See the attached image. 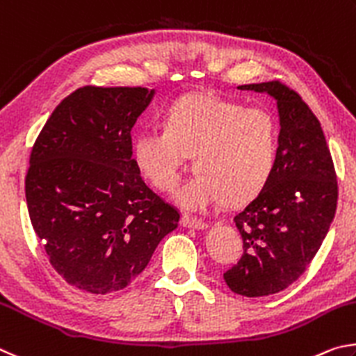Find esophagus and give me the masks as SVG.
<instances>
[{"label": "esophagus", "instance_id": "obj_1", "mask_svg": "<svg viewBox=\"0 0 356 356\" xmlns=\"http://www.w3.org/2000/svg\"><path fill=\"white\" fill-rule=\"evenodd\" d=\"M181 225L186 228H195V229H203L208 227V223L202 220V219H197L194 216H189V214H183L181 217Z\"/></svg>", "mask_w": 356, "mask_h": 356}]
</instances>
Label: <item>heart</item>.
Listing matches in <instances>:
<instances>
[{"instance_id":"b5f03b06","label":"heart","mask_w":356,"mask_h":356,"mask_svg":"<svg viewBox=\"0 0 356 356\" xmlns=\"http://www.w3.org/2000/svg\"><path fill=\"white\" fill-rule=\"evenodd\" d=\"M280 131L264 108L195 93L173 103L161 124L136 134L133 159L143 179L161 192L179 181L184 161L194 158L195 177L177 192L188 211H207L228 197L242 203L259 195L277 165Z\"/></svg>"}]
</instances>
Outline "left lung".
<instances>
[{"label":"left lung","instance_id":"8db88e82","mask_svg":"<svg viewBox=\"0 0 356 356\" xmlns=\"http://www.w3.org/2000/svg\"><path fill=\"white\" fill-rule=\"evenodd\" d=\"M238 89L275 98L282 124L270 181L234 216L244 253L223 273L236 294L263 297L288 288L316 257L336 213L338 179L321 122L296 90L280 81Z\"/></svg>","mask_w":356,"mask_h":356}]
</instances>
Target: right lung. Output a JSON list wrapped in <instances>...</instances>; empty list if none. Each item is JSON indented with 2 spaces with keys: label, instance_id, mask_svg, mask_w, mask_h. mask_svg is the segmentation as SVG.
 <instances>
[{
  "label": "right lung",
  "instance_id": "1",
  "mask_svg": "<svg viewBox=\"0 0 356 356\" xmlns=\"http://www.w3.org/2000/svg\"><path fill=\"white\" fill-rule=\"evenodd\" d=\"M154 90L84 86L58 104L31 149L24 192L49 264L90 294L145 269L179 211L143 183L131 129Z\"/></svg>",
  "mask_w": 356,
  "mask_h": 356
}]
</instances>
